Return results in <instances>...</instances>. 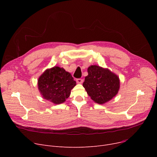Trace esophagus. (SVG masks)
Listing matches in <instances>:
<instances>
[{"label":"esophagus","mask_w":157,"mask_h":157,"mask_svg":"<svg viewBox=\"0 0 157 157\" xmlns=\"http://www.w3.org/2000/svg\"><path fill=\"white\" fill-rule=\"evenodd\" d=\"M76 82H77V83H79V84H81V83H83V80L82 79H76Z\"/></svg>","instance_id":"34e87169"}]
</instances>
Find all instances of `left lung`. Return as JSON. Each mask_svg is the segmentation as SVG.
<instances>
[{
    "instance_id": "1",
    "label": "left lung",
    "mask_w": 157,
    "mask_h": 157,
    "mask_svg": "<svg viewBox=\"0 0 157 157\" xmlns=\"http://www.w3.org/2000/svg\"><path fill=\"white\" fill-rule=\"evenodd\" d=\"M83 84L88 95L96 103L104 104L116 96L120 90V78L107 68L92 65Z\"/></svg>"
}]
</instances>
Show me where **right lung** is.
<instances>
[{
  "mask_svg": "<svg viewBox=\"0 0 157 157\" xmlns=\"http://www.w3.org/2000/svg\"><path fill=\"white\" fill-rule=\"evenodd\" d=\"M76 85V81L71 73L58 66L45 70L37 80L38 90L41 96L54 104L64 102Z\"/></svg>",
  "mask_w": 157,
  "mask_h": 157,
  "instance_id": "1",
  "label": "right lung"
}]
</instances>
